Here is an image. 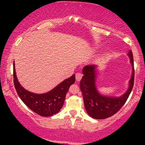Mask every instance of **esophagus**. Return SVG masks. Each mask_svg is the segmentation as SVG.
<instances>
[{
	"label": "esophagus",
	"instance_id": "obj_1",
	"mask_svg": "<svg viewBox=\"0 0 145 145\" xmlns=\"http://www.w3.org/2000/svg\"><path fill=\"white\" fill-rule=\"evenodd\" d=\"M82 74H81V73H80V72L76 73V81L79 82V81H80V80L82 79Z\"/></svg>",
	"mask_w": 145,
	"mask_h": 145
}]
</instances>
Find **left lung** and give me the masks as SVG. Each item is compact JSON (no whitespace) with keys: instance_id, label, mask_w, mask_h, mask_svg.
Wrapping results in <instances>:
<instances>
[{"instance_id":"obj_1","label":"left lung","mask_w":145,"mask_h":145,"mask_svg":"<svg viewBox=\"0 0 145 145\" xmlns=\"http://www.w3.org/2000/svg\"><path fill=\"white\" fill-rule=\"evenodd\" d=\"M127 55L132 65V73L127 90L119 97H111L99 93L96 86L97 65H86L83 68L84 76L80 80V87L82 93L86 112L93 119H104L112 116L121 108L127 101L132 90L134 81V59L131 50L128 52Z\"/></svg>"}]
</instances>
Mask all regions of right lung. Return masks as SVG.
I'll list each match as a JSON object with an SVG mask.
<instances>
[{"instance_id":"obj_1","label":"right lung","mask_w":145,"mask_h":145,"mask_svg":"<svg viewBox=\"0 0 145 145\" xmlns=\"http://www.w3.org/2000/svg\"><path fill=\"white\" fill-rule=\"evenodd\" d=\"M75 80L74 74L47 93H34L25 89L18 82L14 62V82L17 93L27 107L40 116H52L59 112L64 104L69 86L74 84Z\"/></svg>"}]
</instances>
